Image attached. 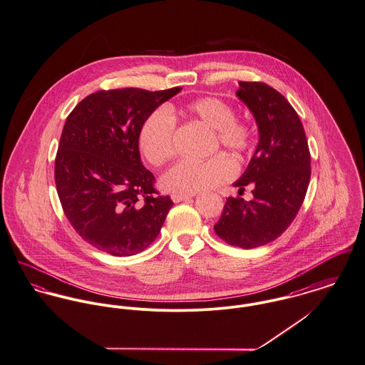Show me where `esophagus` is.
Instances as JSON below:
<instances>
[{
	"instance_id": "obj_1",
	"label": "esophagus",
	"mask_w": 365,
	"mask_h": 365,
	"mask_svg": "<svg viewBox=\"0 0 365 365\" xmlns=\"http://www.w3.org/2000/svg\"><path fill=\"white\" fill-rule=\"evenodd\" d=\"M191 198H192V195H188V194H173V195H171L173 202H175V203H178V202H181V200H187V199Z\"/></svg>"
}]
</instances>
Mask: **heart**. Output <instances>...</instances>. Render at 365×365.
Segmentation results:
<instances>
[{"label": "heart", "mask_w": 365, "mask_h": 365, "mask_svg": "<svg viewBox=\"0 0 365 365\" xmlns=\"http://www.w3.org/2000/svg\"><path fill=\"white\" fill-rule=\"evenodd\" d=\"M213 133V148H225L234 155L245 153L252 145L247 124L235 120V111L227 101L202 98L187 104L184 110ZM138 146L152 166H162L174 155V118L166 108L150 113L138 133ZM234 165L225 155L206 162L182 160L168 168L160 184L173 194H195L217 187L234 175Z\"/></svg>", "instance_id": "b5f03b06"}]
</instances>
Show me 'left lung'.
<instances>
[{"mask_svg": "<svg viewBox=\"0 0 365 365\" xmlns=\"http://www.w3.org/2000/svg\"><path fill=\"white\" fill-rule=\"evenodd\" d=\"M235 96L252 113L258 145L242 175L238 194L252 187L250 202L229 197L216 234L244 250L265 245L284 232L299 213L311 177V156L299 114L277 91L261 82H238Z\"/></svg>", "mask_w": 365, "mask_h": 365, "instance_id": "1", "label": "left lung"}]
</instances>
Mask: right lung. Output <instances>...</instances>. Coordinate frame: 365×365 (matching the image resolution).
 Returning <instances> with one entry per match:
<instances>
[{"mask_svg": "<svg viewBox=\"0 0 365 365\" xmlns=\"http://www.w3.org/2000/svg\"><path fill=\"white\" fill-rule=\"evenodd\" d=\"M181 88L99 91L68 115L56 158L58 198L72 227L114 257H130L159 235L174 205L155 197V177L140 162L139 128Z\"/></svg>", "mask_w": 365, "mask_h": 365, "instance_id": "add662e5", "label": "right lung"}]
</instances>
